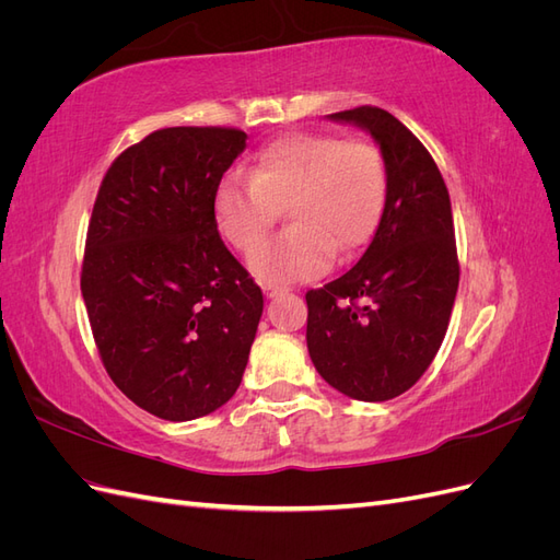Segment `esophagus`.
<instances>
[{"label": "esophagus", "instance_id": "1", "mask_svg": "<svg viewBox=\"0 0 560 560\" xmlns=\"http://www.w3.org/2000/svg\"><path fill=\"white\" fill-rule=\"evenodd\" d=\"M261 290H264V294H266V296H278V294L282 292V287H280V284H276V282H264V284H261Z\"/></svg>", "mask_w": 560, "mask_h": 560}]
</instances>
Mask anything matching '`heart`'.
Listing matches in <instances>:
<instances>
[{"label": "heart", "instance_id": "obj_1", "mask_svg": "<svg viewBox=\"0 0 560 560\" xmlns=\"http://www.w3.org/2000/svg\"><path fill=\"white\" fill-rule=\"evenodd\" d=\"M385 198V163L369 142L336 135H287L261 149L249 179L226 177L214 191L222 238L252 254L288 206L293 226L249 259L261 280H308L325 270L334 247L350 252L374 231Z\"/></svg>", "mask_w": 560, "mask_h": 560}]
</instances>
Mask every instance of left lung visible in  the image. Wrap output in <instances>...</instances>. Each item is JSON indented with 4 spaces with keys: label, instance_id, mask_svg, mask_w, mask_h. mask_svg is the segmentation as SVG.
Masks as SVG:
<instances>
[{
    "label": "left lung",
    "instance_id": "left-lung-1",
    "mask_svg": "<svg viewBox=\"0 0 560 560\" xmlns=\"http://www.w3.org/2000/svg\"><path fill=\"white\" fill-rule=\"evenodd\" d=\"M371 135L385 163L374 238L348 273L306 294V341L317 374L360 401H387L425 374L457 294L451 198L428 149L378 107L329 114Z\"/></svg>",
    "mask_w": 560,
    "mask_h": 560
}]
</instances>
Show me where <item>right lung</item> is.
Instances as JSON below:
<instances>
[{
    "instance_id": "1",
    "label": "right lung",
    "mask_w": 560,
    "mask_h": 560,
    "mask_svg": "<svg viewBox=\"0 0 560 560\" xmlns=\"http://www.w3.org/2000/svg\"><path fill=\"white\" fill-rule=\"evenodd\" d=\"M247 147L233 128H163L126 149L100 186L81 294L109 378L163 420L238 389L264 296L219 238L214 191Z\"/></svg>"
}]
</instances>
